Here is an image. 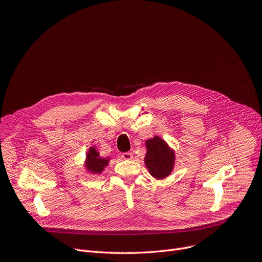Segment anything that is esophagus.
Wrapping results in <instances>:
<instances>
[{
    "label": "esophagus",
    "instance_id": "1",
    "mask_svg": "<svg viewBox=\"0 0 262 262\" xmlns=\"http://www.w3.org/2000/svg\"><path fill=\"white\" fill-rule=\"evenodd\" d=\"M121 157H122L123 160H131V159H133V155L131 152H124V154L121 155Z\"/></svg>",
    "mask_w": 262,
    "mask_h": 262
}]
</instances>
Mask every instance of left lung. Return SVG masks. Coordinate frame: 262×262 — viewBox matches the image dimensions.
Masks as SVG:
<instances>
[{"label":"left lung","instance_id":"8db88e82","mask_svg":"<svg viewBox=\"0 0 262 262\" xmlns=\"http://www.w3.org/2000/svg\"><path fill=\"white\" fill-rule=\"evenodd\" d=\"M145 146L147 151L144 162L149 173L157 180L168 177L175 166V150L159 135L148 139L145 142Z\"/></svg>","mask_w":262,"mask_h":262}]
</instances>
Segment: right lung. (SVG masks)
<instances>
[{
  "mask_svg": "<svg viewBox=\"0 0 262 262\" xmlns=\"http://www.w3.org/2000/svg\"><path fill=\"white\" fill-rule=\"evenodd\" d=\"M111 158H102L95 146H91L86 152V159L84 161V166L87 172L92 175H101L105 167L108 165Z\"/></svg>",
  "mask_w": 262,
  "mask_h": 262,
  "instance_id": "obj_1",
  "label": "right lung"
}]
</instances>
